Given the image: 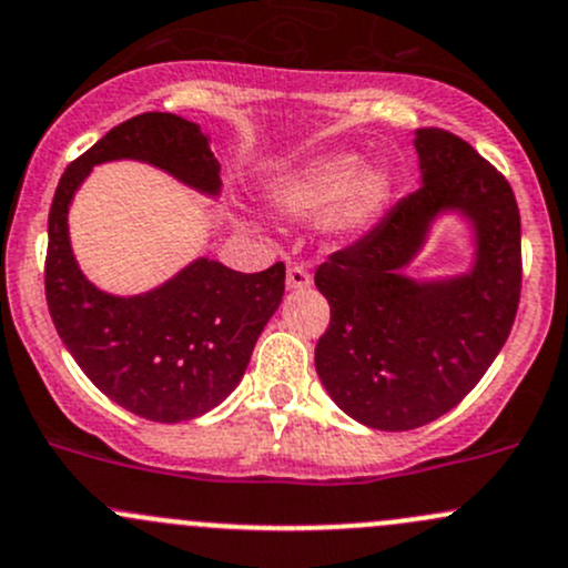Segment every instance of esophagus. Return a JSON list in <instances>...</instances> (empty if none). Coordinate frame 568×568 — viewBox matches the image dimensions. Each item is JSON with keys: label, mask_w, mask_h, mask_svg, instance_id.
Here are the masks:
<instances>
[{"label": "esophagus", "mask_w": 568, "mask_h": 568, "mask_svg": "<svg viewBox=\"0 0 568 568\" xmlns=\"http://www.w3.org/2000/svg\"><path fill=\"white\" fill-rule=\"evenodd\" d=\"M312 286V273L303 265H290L286 267V290L290 292H303Z\"/></svg>", "instance_id": "1"}]
</instances>
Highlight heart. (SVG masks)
Instances as JSON below:
<instances>
[{"label": "heart", "instance_id": "1", "mask_svg": "<svg viewBox=\"0 0 568 568\" xmlns=\"http://www.w3.org/2000/svg\"><path fill=\"white\" fill-rule=\"evenodd\" d=\"M267 199L284 215H323L327 235L361 237L388 210L394 178L377 163L358 166L353 155H323L278 178Z\"/></svg>", "mask_w": 568, "mask_h": 568}]
</instances>
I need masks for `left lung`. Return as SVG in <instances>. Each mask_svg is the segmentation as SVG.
Wrapping results in <instances>:
<instances>
[{
    "mask_svg": "<svg viewBox=\"0 0 568 568\" xmlns=\"http://www.w3.org/2000/svg\"><path fill=\"white\" fill-rule=\"evenodd\" d=\"M413 144L420 189L314 273L331 306L314 349L320 379L349 418L383 432L418 429L476 388L511 333L523 284L506 178L440 128H418ZM440 214H459L471 230V271L407 277Z\"/></svg>",
    "mask_w": 568,
    "mask_h": 568,
    "instance_id": "left-lung-1",
    "label": "left lung"
}]
</instances>
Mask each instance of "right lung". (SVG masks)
<instances>
[{
	"instance_id": "add662e5",
	"label": "right lung",
	"mask_w": 568,
	"mask_h": 568,
	"mask_svg": "<svg viewBox=\"0 0 568 568\" xmlns=\"http://www.w3.org/2000/svg\"><path fill=\"white\" fill-rule=\"evenodd\" d=\"M142 161L204 196L221 194L210 136L178 114L148 111L75 158L49 213L45 301L68 353L111 402L158 424L213 410L243 379L262 327L282 306L284 265L237 273L199 256L142 295H111L81 273L68 210L92 166Z\"/></svg>"
}]
</instances>
